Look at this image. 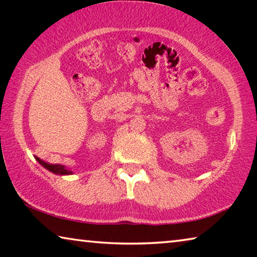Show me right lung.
<instances>
[{"label":"right lung","mask_w":257,"mask_h":257,"mask_svg":"<svg viewBox=\"0 0 257 257\" xmlns=\"http://www.w3.org/2000/svg\"><path fill=\"white\" fill-rule=\"evenodd\" d=\"M37 162L40 163L42 167H44L46 170H49L50 172L54 173V175H59V176H69V175H73V172L70 170V169H67L64 165L61 164H50L47 162H44V161L41 160L40 158H36Z\"/></svg>","instance_id":"obj_1"}]
</instances>
